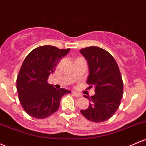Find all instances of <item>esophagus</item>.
<instances>
[{"mask_svg": "<svg viewBox=\"0 0 146 146\" xmlns=\"http://www.w3.org/2000/svg\"><path fill=\"white\" fill-rule=\"evenodd\" d=\"M73 94L75 95L76 96H77V97H80V96H82V94H81L76 92H73Z\"/></svg>", "mask_w": 146, "mask_h": 146, "instance_id": "obj_1", "label": "esophagus"}]
</instances>
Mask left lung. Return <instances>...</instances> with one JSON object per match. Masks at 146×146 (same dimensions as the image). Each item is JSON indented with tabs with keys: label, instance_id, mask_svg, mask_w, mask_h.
I'll return each instance as SVG.
<instances>
[{
	"label": "left lung",
	"instance_id": "8db88e82",
	"mask_svg": "<svg viewBox=\"0 0 146 146\" xmlns=\"http://www.w3.org/2000/svg\"><path fill=\"white\" fill-rule=\"evenodd\" d=\"M88 63L87 83L95 87L94 96L84 97L90 101V106L80 112L89 120L102 122L110 118L120 104L123 96V81L117 63L106 50L96 47L80 50Z\"/></svg>",
	"mask_w": 146,
	"mask_h": 146
}]
</instances>
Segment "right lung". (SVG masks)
Listing matches in <instances>:
<instances>
[{"instance_id":"obj_1","label":"right lung","mask_w":146,"mask_h":146,"mask_svg":"<svg viewBox=\"0 0 146 146\" xmlns=\"http://www.w3.org/2000/svg\"><path fill=\"white\" fill-rule=\"evenodd\" d=\"M69 51V48L40 46L23 61L17 78V90L23 108L31 117L44 119L50 116L59 109L61 97L71 92L64 88L57 90L47 82L59 59Z\"/></svg>"}]
</instances>
